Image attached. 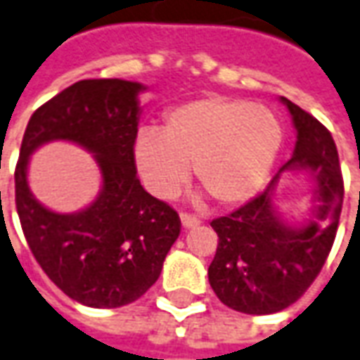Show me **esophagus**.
I'll use <instances>...</instances> for the list:
<instances>
[{
  "label": "esophagus",
  "mask_w": 360,
  "mask_h": 360,
  "mask_svg": "<svg viewBox=\"0 0 360 360\" xmlns=\"http://www.w3.org/2000/svg\"><path fill=\"white\" fill-rule=\"evenodd\" d=\"M181 224L185 229H193V226L200 224V219H197L195 214H189V212H181Z\"/></svg>",
  "instance_id": "esophagus-1"
}]
</instances>
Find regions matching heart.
I'll return each instance as SVG.
<instances>
[{"label": "heart", "mask_w": 360, "mask_h": 360, "mask_svg": "<svg viewBox=\"0 0 360 360\" xmlns=\"http://www.w3.org/2000/svg\"><path fill=\"white\" fill-rule=\"evenodd\" d=\"M283 143L272 110L246 100L205 96L171 108L163 129H146L134 158L153 195L173 197L193 175L219 205L232 207L256 197Z\"/></svg>", "instance_id": "obj_1"}]
</instances>
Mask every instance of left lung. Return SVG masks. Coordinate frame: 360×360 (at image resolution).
<instances>
[{"label": "left lung", "mask_w": 360, "mask_h": 360, "mask_svg": "<svg viewBox=\"0 0 360 360\" xmlns=\"http://www.w3.org/2000/svg\"><path fill=\"white\" fill-rule=\"evenodd\" d=\"M282 102L292 114L297 141L280 172L311 170L320 205L303 227L285 225L271 205L278 173L258 197L211 222L219 234L209 266L212 292L231 309L248 315L282 311L307 292L331 252L343 207V175L331 131L288 98Z\"/></svg>", "instance_id": "8db88e82"}]
</instances>
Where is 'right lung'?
<instances>
[{
  "instance_id": "add662e5",
  "label": "right lung",
  "mask_w": 360,
  "mask_h": 360,
  "mask_svg": "<svg viewBox=\"0 0 360 360\" xmlns=\"http://www.w3.org/2000/svg\"><path fill=\"white\" fill-rule=\"evenodd\" d=\"M138 82L80 80L33 112L15 165V207L25 240L51 282L88 307L136 302L160 278L177 240L181 219L141 187L134 146L138 138ZM67 139L92 150L103 191L84 212L45 210L26 185V161L39 145Z\"/></svg>"
}]
</instances>
